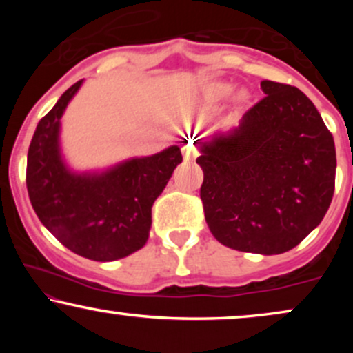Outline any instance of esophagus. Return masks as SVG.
Wrapping results in <instances>:
<instances>
[{"label":"esophagus","instance_id":"34e87169","mask_svg":"<svg viewBox=\"0 0 353 353\" xmlns=\"http://www.w3.org/2000/svg\"><path fill=\"white\" fill-rule=\"evenodd\" d=\"M182 154H184V157L188 161H192V159H196V157H197L196 148H194V144L190 143V141H189V143L185 141L184 145H182Z\"/></svg>","mask_w":353,"mask_h":353}]
</instances>
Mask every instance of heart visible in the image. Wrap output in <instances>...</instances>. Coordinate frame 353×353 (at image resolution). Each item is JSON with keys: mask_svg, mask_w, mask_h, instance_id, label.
<instances>
[{"mask_svg": "<svg viewBox=\"0 0 353 353\" xmlns=\"http://www.w3.org/2000/svg\"><path fill=\"white\" fill-rule=\"evenodd\" d=\"M232 89H234L232 84L222 83V81H219V83L209 84V86H208V94L214 101H221V99L228 98L230 92H232ZM236 101H237L239 106H247V104L250 103V92L245 91V89H242V91L237 92Z\"/></svg>", "mask_w": 353, "mask_h": 353, "instance_id": "b5f03b06", "label": "heart"}]
</instances>
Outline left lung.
Here are the masks:
<instances>
[{"label":"left lung","mask_w":353,"mask_h":353,"mask_svg":"<svg viewBox=\"0 0 353 353\" xmlns=\"http://www.w3.org/2000/svg\"><path fill=\"white\" fill-rule=\"evenodd\" d=\"M265 98L237 128L197 139L210 232L241 252L274 255L322 222L335 189L334 137L301 89L262 81Z\"/></svg>","instance_id":"8db88e82"}]
</instances>
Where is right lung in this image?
<instances>
[{
  "label": "right lung",
  "instance_id": "right-lung-1",
  "mask_svg": "<svg viewBox=\"0 0 353 353\" xmlns=\"http://www.w3.org/2000/svg\"><path fill=\"white\" fill-rule=\"evenodd\" d=\"M81 84L83 79L72 84L36 125L26 188L36 216L61 244L91 261H117L148 242L152 204L182 163V154L179 145H171L103 172H72L61 154L59 131Z\"/></svg>",
  "mask_w": 353,
  "mask_h": 353
}]
</instances>
